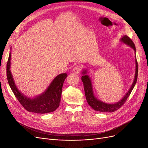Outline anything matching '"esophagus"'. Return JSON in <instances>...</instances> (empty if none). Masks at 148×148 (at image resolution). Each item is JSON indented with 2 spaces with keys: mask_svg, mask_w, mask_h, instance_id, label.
<instances>
[{
  "mask_svg": "<svg viewBox=\"0 0 148 148\" xmlns=\"http://www.w3.org/2000/svg\"><path fill=\"white\" fill-rule=\"evenodd\" d=\"M81 70H82V67L79 65L75 66L73 69V71L75 73H79L80 71H81Z\"/></svg>",
  "mask_w": 148,
  "mask_h": 148,
  "instance_id": "esophagus-1",
  "label": "esophagus"
}]
</instances>
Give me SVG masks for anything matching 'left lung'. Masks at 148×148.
Listing matches in <instances>:
<instances>
[{"instance_id":"1","label":"left lung","mask_w":148,"mask_h":148,"mask_svg":"<svg viewBox=\"0 0 148 148\" xmlns=\"http://www.w3.org/2000/svg\"><path fill=\"white\" fill-rule=\"evenodd\" d=\"M121 41H123L125 44H128V46H130L132 48H133V50L136 52V47H135V44L133 43L132 40L128 36H124L122 38V39H121ZM138 65L136 59L135 77L131 88H130L128 92L126 94V95L123 97V99L122 100L119 101L117 103L112 104H106L105 102H101L99 100H97L93 94L91 79L89 78L88 75H85L86 73V70L83 71V75L82 77V80L83 83L85 96H86V101L88 103V104L94 110H95L96 111H99V112H114L115 110L119 109L120 107L125 104V102H126L128 97H129L130 95L134 86H135V84L136 83L137 78H138Z\"/></svg>"}]
</instances>
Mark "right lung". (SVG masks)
<instances>
[{"mask_svg":"<svg viewBox=\"0 0 148 148\" xmlns=\"http://www.w3.org/2000/svg\"><path fill=\"white\" fill-rule=\"evenodd\" d=\"M10 53L7 63V78L12 92L21 106L27 111L38 114H46L56 110L60 105L62 86L67 74L61 73L58 75L45 92L38 97L31 99L22 95L16 88L10 70Z\"/></svg>","mask_w":148,"mask_h":148,"instance_id":"right-lung-1","label":"right lung"}]
</instances>
